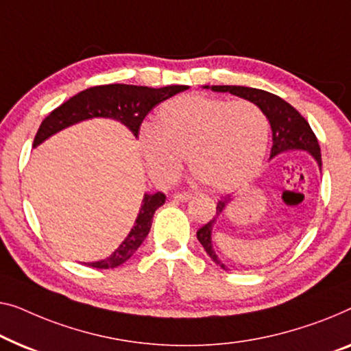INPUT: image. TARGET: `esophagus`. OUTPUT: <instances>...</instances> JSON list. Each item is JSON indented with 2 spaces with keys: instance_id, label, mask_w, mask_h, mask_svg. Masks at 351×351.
Listing matches in <instances>:
<instances>
[{
  "instance_id": "obj_1",
  "label": "esophagus",
  "mask_w": 351,
  "mask_h": 351,
  "mask_svg": "<svg viewBox=\"0 0 351 351\" xmlns=\"http://www.w3.org/2000/svg\"><path fill=\"white\" fill-rule=\"evenodd\" d=\"M191 193H188V191H184V193H174V195H172V197H174L176 201H180V202H186L188 199H191Z\"/></svg>"
}]
</instances>
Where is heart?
Instances as JSON below:
<instances>
[{"instance_id": "obj_1", "label": "heart", "mask_w": 351, "mask_h": 351, "mask_svg": "<svg viewBox=\"0 0 351 351\" xmlns=\"http://www.w3.org/2000/svg\"><path fill=\"white\" fill-rule=\"evenodd\" d=\"M271 125L260 106L185 95L166 101L156 121L141 128L147 169L160 185H169L188 165L215 191H231L260 169Z\"/></svg>"}]
</instances>
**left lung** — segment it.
I'll return each instance as SVG.
<instances>
[{"mask_svg": "<svg viewBox=\"0 0 351 351\" xmlns=\"http://www.w3.org/2000/svg\"><path fill=\"white\" fill-rule=\"evenodd\" d=\"M206 88H209V85H206ZM210 90L223 91V93L230 91L231 95H236L239 98L248 99L256 106H260L263 112L266 114L272 130L271 158L282 154V152L304 150L313 156L317 165L319 166V171H322V154H319L317 136L312 131L311 125L307 123V120L291 104H288L285 99H282L277 95L269 93V91L250 87H239V85H212ZM228 201H230V197H223V199L218 201L217 215L196 232L197 241L204 247L207 255L212 258L213 263H217L223 269H226L225 264L218 260L215 250L212 247V228L215 225L217 217L225 210Z\"/></svg>", "mask_w": 351, "mask_h": 351, "instance_id": "left-lung-1", "label": "left lung"}]
</instances>
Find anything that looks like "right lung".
Segmentation results:
<instances>
[{
    "label": "right lung",
    "mask_w": 351,
    "mask_h": 351,
    "mask_svg": "<svg viewBox=\"0 0 351 351\" xmlns=\"http://www.w3.org/2000/svg\"><path fill=\"white\" fill-rule=\"evenodd\" d=\"M186 88V85L150 88L125 84L98 85V87L87 88L69 98L66 103L58 106L57 109H53L45 117L36 136H34L33 147L39 145L40 142H44L52 134L68 128L71 125L93 119V117H109V119L119 120L128 126L131 133L138 138L145 115L156 104L163 103L165 99L180 93V91H185ZM165 201L166 196L161 191L155 193V195H144L134 226L131 228L130 234L120 243V247L109 258L88 263V266L98 269H112L128 261L141 247V243L144 242L147 234H149L154 213L160 206L165 204Z\"/></svg>",
    "instance_id": "right-lung-1"
}]
</instances>
